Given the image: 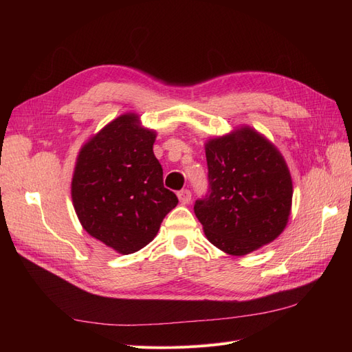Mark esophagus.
I'll return each mask as SVG.
<instances>
[{"label": "esophagus", "instance_id": "1", "mask_svg": "<svg viewBox=\"0 0 352 352\" xmlns=\"http://www.w3.org/2000/svg\"><path fill=\"white\" fill-rule=\"evenodd\" d=\"M190 190L189 189H182V190H179L177 192V198H179V201H180V204H189L190 202Z\"/></svg>", "mask_w": 352, "mask_h": 352}]
</instances>
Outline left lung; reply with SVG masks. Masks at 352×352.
Returning a JSON list of instances; mask_svg holds the SVG:
<instances>
[{"label": "left lung", "instance_id": "8db88e82", "mask_svg": "<svg viewBox=\"0 0 352 352\" xmlns=\"http://www.w3.org/2000/svg\"><path fill=\"white\" fill-rule=\"evenodd\" d=\"M208 194L194 206L207 239L245 255L278 238L292 206V179L269 140L243 126L206 144Z\"/></svg>", "mask_w": 352, "mask_h": 352}]
</instances>
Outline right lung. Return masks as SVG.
Listing matches in <instances>:
<instances>
[{
    "mask_svg": "<svg viewBox=\"0 0 352 352\" xmlns=\"http://www.w3.org/2000/svg\"><path fill=\"white\" fill-rule=\"evenodd\" d=\"M157 133L126 113L94 135L78 155L72 199L91 236L123 255L150 243L177 197L164 188Z\"/></svg>",
    "mask_w": 352,
    "mask_h": 352,
    "instance_id": "obj_1",
    "label": "right lung"
}]
</instances>
